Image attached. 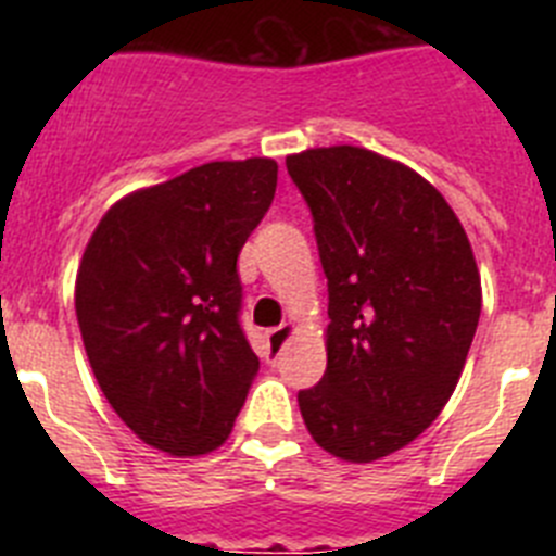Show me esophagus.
Here are the masks:
<instances>
[{
	"label": "esophagus",
	"mask_w": 556,
	"mask_h": 556,
	"mask_svg": "<svg viewBox=\"0 0 556 556\" xmlns=\"http://www.w3.org/2000/svg\"><path fill=\"white\" fill-rule=\"evenodd\" d=\"M294 333V326H289V323H283V326L273 328V331L267 333L269 337V345H273V353H281L283 345H287V339Z\"/></svg>",
	"instance_id": "obj_1"
}]
</instances>
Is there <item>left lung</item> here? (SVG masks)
I'll list each match as a JSON object with an SVG mask.
<instances>
[{"label":"left lung","instance_id":"obj_1","mask_svg":"<svg viewBox=\"0 0 556 556\" xmlns=\"http://www.w3.org/2000/svg\"><path fill=\"white\" fill-rule=\"evenodd\" d=\"M328 278V367L298 392L314 443L345 462L390 456L454 395L481 312L468 233L415 169L365 147L287 159Z\"/></svg>","mask_w":556,"mask_h":556}]
</instances>
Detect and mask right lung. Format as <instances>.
Returning <instances> with one entry per match:
<instances>
[{"label":"right lung","mask_w":556,"mask_h":556,"mask_svg":"<svg viewBox=\"0 0 556 556\" xmlns=\"http://www.w3.org/2000/svg\"><path fill=\"white\" fill-rule=\"evenodd\" d=\"M278 184L273 159L211 161L108 208L77 269L83 345L108 404L152 448L228 440L258 370L236 258Z\"/></svg>","instance_id":"obj_1"}]
</instances>
